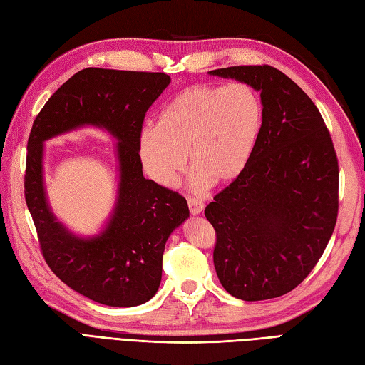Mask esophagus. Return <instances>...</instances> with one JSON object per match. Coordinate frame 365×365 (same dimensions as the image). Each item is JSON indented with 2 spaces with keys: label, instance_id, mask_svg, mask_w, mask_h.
I'll use <instances>...</instances> for the list:
<instances>
[{
  "label": "esophagus",
  "instance_id": "obj_1",
  "mask_svg": "<svg viewBox=\"0 0 365 365\" xmlns=\"http://www.w3.org/2000/svg\"><path fill=\"white\" fill-rule=\"evenodd\" d=\"M188 207L191 215H200L204 210V204L197 199H188Z\"/></svg>",
  "mask_w": 365,
  "mask_h": 365
}]
</instances>
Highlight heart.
<instances>
[{
	"label": "heart",
	"instance_id": "obj_1",
	"mask_svg": "<svg viewBox=\"0 0 365 365\" xmlns=\"http://www.w3.org/2000/svg\"><path fill=\"white\" fill-rule=\"evenodd\" d=\"M262 127V97L250 83L195 84L169 100L157 127L141 131L139 158L160 187H175L187 170V155L192 187L227 185L251 163Z\"/></svg>",
	"mask_w": 365,
	"mask_h": 365
}]
</instances>
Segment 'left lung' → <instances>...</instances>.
Instances as JSON below:
<instances>
[{"label": "left lung", "mask_w": 365, "mask_h": 365, "mask_svg": "<svg viewBox=\"0 0 365 365\" xmlns=\"http://www.w3.org/2000/svg\"><path fill=\"white\" fill-rule=\"evenodd\" d=\"M208 73L250 83L263 103L251 163L205 208L216 232V274L238 299L282 297L311 273L334 232V145L319 108L277 68L235 66Z\"/></svg>", "instance_id": "obj_1"}]
</instances>
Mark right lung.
<instances>
[{
    "mask_svg": "<svg viewBox=\"0 0 365 365\" xmlns=\"http://www.w3.org/2000/svg\"><path fill=\"white\" fill-rule=\"evenodd\" d=\"M170 83L161 72L83 68L43 105L31 128L25 199L46 265L72 290L111 307L144 304L161 282L169 235L188 218L187 199L143 175L139 135L150 105ZM118 139L120 187L98 236L72 235L52 215L43 187V143L80 126Z\"/></svg>",
    "mask_w": 365,
    "mask_h": 365,
    "instance_id": "obj_1",
    "label": "right lung"
}]
</instances>
